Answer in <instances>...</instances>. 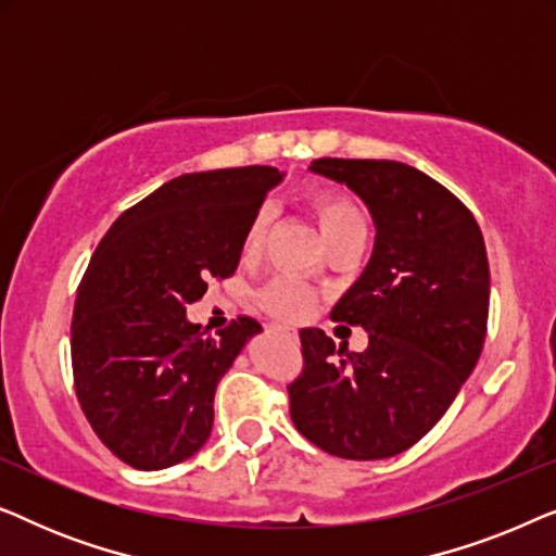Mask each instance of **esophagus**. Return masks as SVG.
Instances as JSON below:
<instances>
[{"instance_id":"obj_1","label":"esophagus","mask_w":556,"mask_h":556,"mask_svg":"<svg viewBox=\"0 0 556 556\" xmlns=\"http://www.w3.org/2000/svg\"><path fill=\"white\" fill-rule=\"evenodd\" d=\"M280 331H283L288 339H293V341H295V339H299V337H295V329H286V326H283V329H280Z\"/></svg>"}]
</instances>
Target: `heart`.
<instances>
[{"label":"heart","instance_id":"obj_1","mask_svg":"<svg viewBox=\"0 0 556 556\" xmlns=\"http://www.w3.org/2000/svg\"><path fill=\"white\" fill-rule=\"evenodd\" d=\"M308 207L318 219V227H321L326 245L333 240L344 238V235L367 232L362 210L356 207L344 192H337V189H316V192H311ZM265 230H268V212L261 210L253 219H250L245 238H242V253L255 255L263 245ZM261 303L265 306V311L276 318H283V321H299V318L308 316V311L314 308V295H311L306 286L295 283V280L278 278L263 288Z\"/></svg>","mask_w":556,"mask_h":556}]
</instances>
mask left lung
<instances>
[{
	"label": "left lung",
	"mask_w": 556,
	"mask_h": 556,
	"mask_svg": "<svg viewBox=\"0 0 556 556\" xmlns=\"http://www.w3.org/2000/svg\"><path fill=\"white\" fill-rule=\"evenodd\" d=\"M311 172L346 185L375 219L371 261L331 311L333 321L369 331V344L346 352L321 329H301L291 420L337 458H392L445 415L481 356L485 242L466 204L415 166L316 159Z\"/></svg>",
	"instance_id": "left-lung-1"
}]
</instances>
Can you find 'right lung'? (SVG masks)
I'll list each match as a JSON object with an SVG mask.
<instances>
[{
	"instance_id": "add662e5",
	"label": "right lung",
	"mask_w": 556,
	"mask_h": 556,
	"mask_svg": "<svg viewBox=\"0 0 556 556\" xmlns=\"http://www.w3.org/2000/svg\"><path fill=\"white\" fill-rule=\"evenodd\" d=\"M276 166L181 174L128 207L98 242L71 326L73 382L98 440L139 470L207 443L215 390L261 324L238 316L215 337L187 321L210 280L230 278Z\"/></svg>"
}]
</instances>
